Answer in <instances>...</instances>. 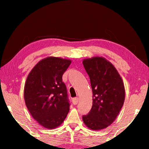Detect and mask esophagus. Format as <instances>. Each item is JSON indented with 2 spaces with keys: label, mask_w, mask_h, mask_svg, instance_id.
<instances>
[{
  "label": "esophagus",
  "mask_w": 149,
  "mask_h": 149,
  "mask_svg": "<svg viewBox=\"0 0 149 149\" xmlns=\"http://www.w3.org/2000/svg\"><path fill=\"white\" fill-rule=\"evenodd\" d=\"M78 102H79V99L78 98H74V99H72V102L74 105L77 104Z\"/></svg>",
  "instance_id": "1"
}]
</instances>
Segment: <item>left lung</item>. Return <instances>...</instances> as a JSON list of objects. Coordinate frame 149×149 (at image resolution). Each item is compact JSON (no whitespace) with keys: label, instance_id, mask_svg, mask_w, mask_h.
<instances>
[{"label":"left lung","instance_id":"left-lung-1","mask_svg":"<svg viewBox=\"0 0 149 149\" xmlns=\"http://www.w3.org/2000/svg\"><path fill=\"white\" fill-rule=\"evenodd\" d=\"M89 75L93 91V106L83 116L85 125L92 130H100L114 122L125 100L123 81L114 65L103 57L83 60Z\"/></svg>","mask_w":149,"mask_h":149}]
</instances>
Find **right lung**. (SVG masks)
I'll list each match as a JSON object with an SVG mask.
<instances>
[{
  "label": "right lung",
  "mask_w": 149,
  "mask_h": 149,
  "mask_svg": "<svg viewBox=\"0 0 149 149\" xmlns=\"http://www.w3.org/2000/svg\"><path fill=\"white\" fill-rule=\"evenodd\" d=\"M72 62L49 56L33 68L27 77L24 95L32 117L47 129L62 124L70 110L66 87L62 75Z\"/></svg>",
  "instance_id": "add662e5"
}]
</instances>
